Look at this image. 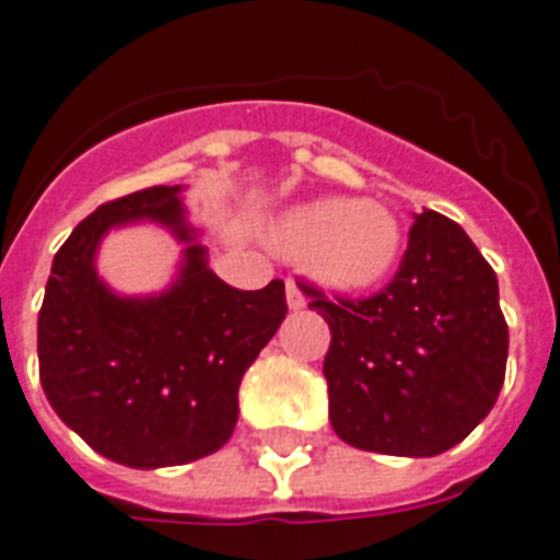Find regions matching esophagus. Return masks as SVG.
Returning <instances> with one entry per match:
<instances>
[{
    "label": "esophagus",
    "mask_w": 560,
    "mask_h": 560,
    "mask_svg": "<svg viewBox=\"0 0 560 560\" xmlns=\"http://www.w3.org/2000/svg\"><path fill=\"white\" fill-rule=\"evenodd\" d=\"M288 304L290 310H302L307 304V295H304V290L293 279H288Z\"/></svg>",
    "instance_id": "34e87169"
}]
</instances>
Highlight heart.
<instances>
[{"mask_svg": "<svg viewBox=\"0 0 560 560\" xmlns=\"http://www.w3.org/2000/svg\"><path fill=\"white\" fill-rule=\"evenodd\" d=\"M267 242L281 256L304 258L322 284L364 290L396 270L404 247L398 215L370 199L322 196L272 219Z\"/></svg>", "mask_w": 560, "mask_h": 560, "instance_id": "obj_1", "label": "heart"}]
</instances>
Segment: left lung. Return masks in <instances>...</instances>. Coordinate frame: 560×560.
Here are the masks:
<instances>
[{"mask_svg": "<svg viewBox=\"0 0 560 560\" xmlns=\"http://www.w3.org/2000/svg\"><path fill=\"white\" fill-rule=\"evenodd\" d=\"M330 324L324 378L330 424L347 444L384 455H439L492 410L506 373L495 270L447 215L424 210L387 288L327 299L304 281Z\"/></svg>", "mask_w": 560, "mask_h": 560, "instance_id": "8db88e82", "label": "left lung"}]
</instances>
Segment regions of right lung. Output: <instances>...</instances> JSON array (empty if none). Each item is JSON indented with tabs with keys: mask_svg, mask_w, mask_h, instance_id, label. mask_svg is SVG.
Returning <instances> with one entry per match:
<instances>
[{
	"mask_svg": "<svg viewBox=\"0 0 560 560\" xmlns=\"http://www.w3.org/2000/svg\"><path fill=\"white\" fill-rule=\"evenodd\" d=\"M182 187H148L107 201L77 224L50 267L39 310V378L56 416L96 453L125 467L196 462L228 444L238 384L288 316L284 281L236 290L208 267L187 228ZM159 221L188 244L171 291L125 300L92 258L119 223Z\"/></svg>",
	"mask_w": 560,
	"mask_h": 560,
	"instance_id": "1",
	"label": "right lung"
}]
</instances>
